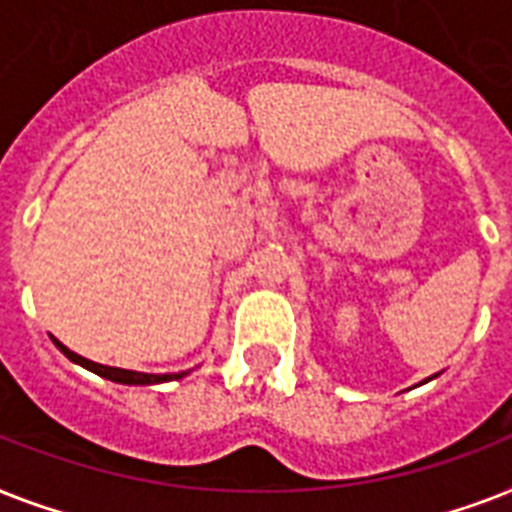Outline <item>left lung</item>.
Listing matches in <instances>:
<instances>
[{"instance_id":"obj_1","label":"left lung","mask_w":512,"mask_h":512,"mask_svg":"<svg viewBox=\"0 0 512 512\" xmlns=\"http://www.w3.org/2000/svg\"><path fill=\"white\" fill-rule=\"evenodd\" d=\"M433 377H436V374H433ZM433 377H428V380H425V382H430V380H433Z\"/></svg>"}]
</instances>
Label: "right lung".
<instances>
[{"instance_id": "add662e5", "label": "right lung", "mask_w": 512, "mask_h": 512, "mask_svg": "<svg viewBox=\"0 0 512 512\" xmlns=\"http://www.w3.org/2000/svg\"><path fill=\"white\" fill-rule=\"evenodd\" d=\"M52 342L58 345L60 353L68 358V361H74V364L84 366V369H90V372L100 374V377H106L111 382H119V385H159V382H170V380H180L185 377L188 372H177V374H148V372H132V369H119V366H103V364H95L90 358L79 356L74 350H68L66 345L60 340L52 337Z\"/></svg>"}]
</instances>
